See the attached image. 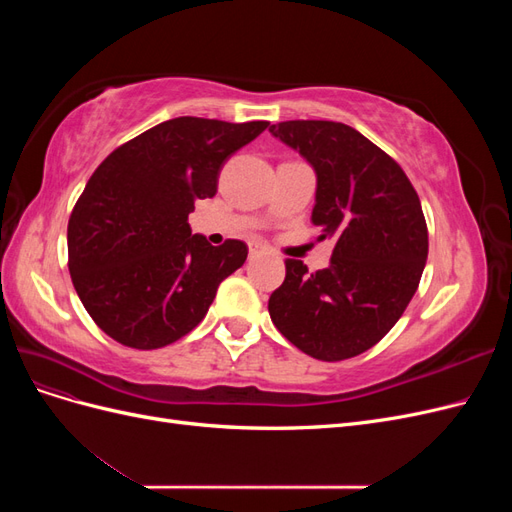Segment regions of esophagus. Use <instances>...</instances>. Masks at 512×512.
I'll list each match as a JSON object with an SVG mask.
<instances>
[{
  "mask_svg": "<svg viewBox=\"0 0 512 512\" xmlns=\"http://www.w3.org/2000/svg\"><path fill=\"white\" fill-rule=\"evenodd\" d=\"M260 252H262L260 243H250V258H256Z\"/></svg>",
  "mask_w": 512,
  "mask_h": 512,
  "instance_id": "34e87169",
  "label": "esophagus"
}]
</instances>
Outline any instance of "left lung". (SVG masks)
I'll return each mask as SVG.
<instances>
[{"label":"left lung","instance_id":"obj_1","mask_svg":"<svg viewBox=\"0 0 512 512\" xmlns=\"http://www.w3.org/2000/svg\"><path fill=\"white\" fill-rule=\"evenodd\" d=\"M316 173L314 226L333 237L331 265L307 273L286 260L269 299L271 320L318 361H344L376 346L404 314L427 262V224L401 166L337 121H282L269 128Z\"/></svg>","mask_w":512,"mask_h":512}]
</instances>
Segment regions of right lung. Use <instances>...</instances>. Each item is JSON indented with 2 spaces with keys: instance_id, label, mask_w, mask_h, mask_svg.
Instances as JSON below:
<instances>
[{
  "instance_id": "1",
  "label": "right lung",
  "mask_w": 512,
  "mask_h": 512,
  "mask_svg": "<svg viewBox=\"0 0 512 512\" xmlns=\"http://www.w3.org/2000/svg\"><path fill=\"white\" fill-rule=\"evenodd\" d=\"M269 128L177 117L117 147L68 222V269L87 314L115 342L156 350L205 318L247 245L192 235L194 200L218 192L224 162Z\"/></svg>"
}]
</instances>
